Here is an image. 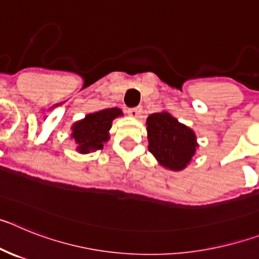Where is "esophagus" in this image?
<instances>
[{
	"instance_id": "obj_1",
	"label": "esophagus",
	"mask_w": 259,
	"mask_h": 259,
	"mask_svg": "<svg viewBox=\"0 0 259 259\" xmlns=\"http://www.w3.org/2000/svg\"><path fill=\"white\" fill-rule=\"evenodd\" d=\"M127 113L131 116H134V118H137V116H140L141 114V107H132V109H128Z\"/></svg>"
}]
</instances>
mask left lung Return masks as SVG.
I'll list each match as a JSON object with an SVG mask.
<instances>
[{"instance_id": "8db88e82", "label": "left lung", "mask_w": 259, "mask_h": 259, "mask_svg": "<svg viewBox=\"0 0 259 259\" xmlns=\"http://www.w3.org/2000/svg\"><path fill=\"white\" fill-rule=\"evenodd\" d=\"M149 152L161 166L168 170H184L196 153L197 141L191 128L171 114L162 111L146 119Z\"/></svg>"}]
</instances>
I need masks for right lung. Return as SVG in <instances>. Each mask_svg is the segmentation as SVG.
Returning a JSON list of instances; mask_svg holds the SVG:
<instances>
[{
	"instance_id": "1",
	"label": "right lung",
	"mask_w": 259,
	"mask_h": 259,
	"mask_svg": "<svg viewBox=\"0 0 259 259\" xmlns=\"http://www.w3.org/2000/svg\"><path fill=\"white\" fill-rule=\"evenodd\" d=\"M120 115H123L122 110L118 107L105 109L88 114L85 118L72 124L71 137H74L75 143L77 144V152L85 154L102 149L104 143L110 139L109 130L113 120Z\"/></svg>"
}]
</instances>
